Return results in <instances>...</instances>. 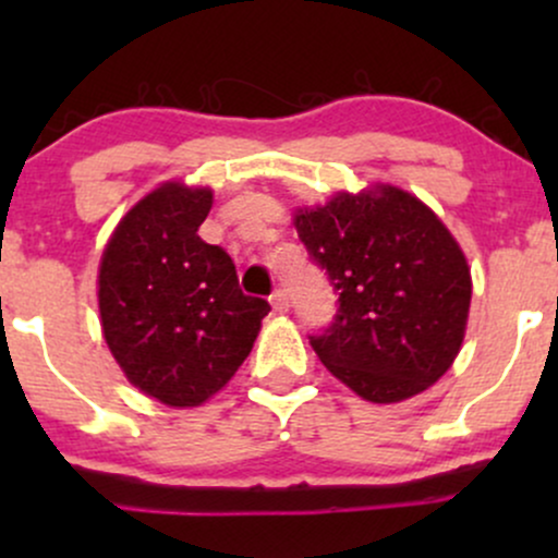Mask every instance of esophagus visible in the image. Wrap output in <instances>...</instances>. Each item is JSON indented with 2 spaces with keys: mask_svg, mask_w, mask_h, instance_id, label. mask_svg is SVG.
I'll return each mask as SVG.
<instances>
[{
  "mask_svg": "<svg viewBox=\"0 0 558 558\" xmlns=\"http://www.w3.org/2000/svg\"><path fill=\"white\" fill-rule=\"evenodd\" d=\"M270 304H272L275 312H288V306H291V299H288L286 288H275L272 296H270Z\"/></svg>",
  "mask_w": 558,
  "mask_h": 558,
  "instance_id": "34e87169",
  "label": "esophagus"
}]
</instances>
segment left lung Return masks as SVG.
<instances>
[{"instance_id": "1", "label": "left lung", "mask_w": 558, "mask_h": 558, "mask_svg": "<svg viewBox=\"0 0 558 558\" xmlns=\"http://www.w3.org/2000/svg\"><path fill=\"white\" fill-rule=\"evenodd\" d=\"M293 226L338 291L319 362L356 396L396 403L422 393L462 349L472 278L464 252L417 196L375 185L296 209Z\"/></svg>"}]
</instances>
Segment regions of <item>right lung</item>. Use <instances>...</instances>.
I'll list each match as a JSON object with an SVG mask.
<instances>
[{
	"instance_id": "1",
	"label": "right lung",
	"mask_w": 558,
	"mask_h": 558,
	"mask_svg": "<svg viewBox=\"0 0 558 558\" xmlns=\"http://www.w3.org/2000/svg\"><path fill=\"white\" fill-rule=\"evenodd\" d=\"M213 191L162 183L114 228L99 265L105 341L128 380L168 407L215 396L257 341L265 299L239 288L226 248L202 241Z\"/></svg>"
}]
</instances>
